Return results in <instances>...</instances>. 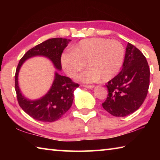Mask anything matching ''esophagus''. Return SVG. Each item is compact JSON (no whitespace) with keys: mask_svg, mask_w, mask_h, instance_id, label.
I'll return each instance as SVG.
<instances>
[{"mask_svg":"<svg viewBox=\"0 0 160 160\" xmlns=\"http://www.w3.org/2000/svg\"><path fill=\"white\" fill-rule=\"evenodd\" d=\"M83 87H85L86 88H88V89H92L94 88V85H83Z\"/></svg>","mask_w":160,"mask_h":160,"instance_id":"34e87169","label":"esophagus"}]
</instances>
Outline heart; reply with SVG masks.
Here are the masks:
<instances>
[{
  "instance_id": "obj_1",
  "label": "heart",
  "mask_w": 160,
  "mask_h": 160,
  "mask_svg": "<svg viewBox=\"0 0 160 160\" xmlns=\"http://www.w3.org/2000/svg\"><path fill=\"white\" fill-rule=\"evenodd\" d=\"M124 55L123 46L117 40L90 38L80 41L70 52L62 54L61 65L65 72L72 77L87 64L89 69L76 77L81 82H94L100 78L103 81H108L121 70Z\"/></svg>"
}]
</instances>
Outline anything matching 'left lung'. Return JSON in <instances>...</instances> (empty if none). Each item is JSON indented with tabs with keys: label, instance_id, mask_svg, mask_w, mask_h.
I'll return each mask as SVG.
<instances>
[{
	"label": "left lung",
	"instance_id": "1",
	"mask_svg": "<svg viewBox=\"0 0 160 160\" xmlns=\"http://www.w3.org/2000/svg\"><path fill=\"white\" fill-rule=\"evenodd\" d=\"M150 68L142 53L130 43L123 68L107 84L108 96L102 107L110 114L123 117L138 110L147 97Z\"/></svg>",
	"mask_w": 160,
	"mask_h": 160
}]
</instances>
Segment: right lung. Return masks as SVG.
Wrapping results in <instances>:
<instances>
[{
  "label": "right lung",
  "instance_id": "obj_1",
  "mask_svg": "<svg viewBox=\"0 0 160 160\" xmlns=\"http://www.w3.org/2000/svg\"><path fill=\"white\" fill-rule=\"evenodd\" d=\"M70 39L53 38L37 45L29 49L20 59L15 75V87L20 107L25 113L35 120L43 122H53L60 118L72 106L74 90L79 87L70 78L55 72L52 86L42 98L29 100L22 94L18 85V73L27 59L36 56H42L52 61L54 67L61 70L62 53Z\"/></svg>",
  "mask_w": 160,
  "mask_h": 160
}]
</instances>
